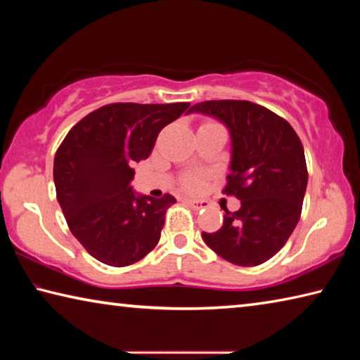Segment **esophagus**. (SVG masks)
I'll return each instance as SVG.
<instances>
[{
	"label": "esophagus",
	"mask_w": 360,
	"mask_h": 360,
	"mask_svg": "<svg viewBox=\"0 0 360 360\" xmlns=\"http://www.w3.org/2000/svg\"><path fill=\"white\" fill-rule=\"evenodd\" d=\"M187 203L191 205L193 210H197V211H200V210H205L206 206H208V203L203 202V200H187Z\"/></svg>",
	"instance_id": "esophagus-1"
}]
</instances>
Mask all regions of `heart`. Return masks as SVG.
Returning a JSON list of instances; mask_svg holds the SVG:
<instances>
[{"mask_svg":"<svg viewBox=\"0 0 360 360\" xmlns=\"http://www.w3.org/2000/svg\"><path fill=\"white\" fill-rule=\"evenodd\" d=\"M200 186H202V179L197 178V176H192V178H188L186 181V187L188 191H197V188H200Z\"/></svg>","mask_w":360,"mask_h":360,"instance_id":"obj_1","label":"heart"}]
</instances>
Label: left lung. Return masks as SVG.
Masks as SVG:
<instances>
[{
	"instance_id": "1",
	"label": "left lung",
	"mask_w": 360,
	"mask_h": 360,
	"mask_svg": "<svg viewBox=\"0 0 360 360\" xmlns=\"http://www.w3.org/2000/svg\"><path fill=\"white\" fill-rule=\"evenodd\" d=\"M188 112L208 115L230 133V173L224 192L241 200L238 211L202 238L230 264L255 266L279 252L300 219L308 184L300 138L289 122L246 100H212Z\"/></svg>"
}]
</instances>
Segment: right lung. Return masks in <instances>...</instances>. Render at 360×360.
Here are the masks:
<instances>
[{
    "label": "right lung",
    "instance_id": "add662e5",
    "mask_svg": "<svg viewBox=\"0 0 360 360\" xmlns=\"http://www.w3.org/2000/svg\"><path fill=\"white\" fill-rule=\"evenodd\" d=\"M188 106L112 103L85 115L63 139L53 160L57 200L71 233L96 260L127 266L157 246L176 198L133 191V167Z\"/></svg>",
    "mask_w": 360,
    "mask_h": 360
}]
</instances>
